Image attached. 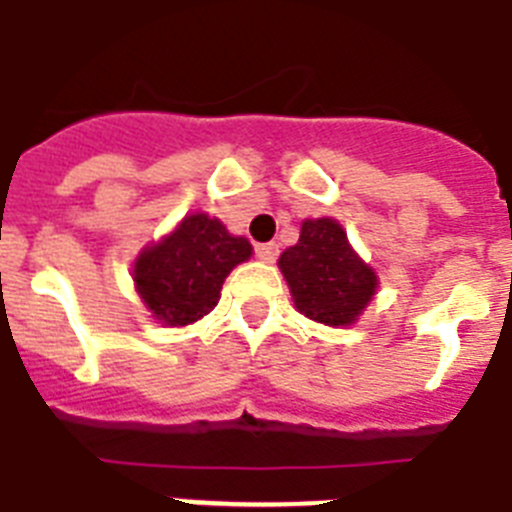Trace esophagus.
<instances>
[{
  "label": "esophagus",
  "mask_w": 512,
  "mask_h": 512,
  "mask_svg": "<svg viewBox=\"0 0 512 512\" xmlns=\"http://www.w3.org/2000/svg\"><path fill=\"white\" fill-rule=\"evenodd\" d=\"M255 252H257V257H260V260H263V263H276V257H278V244H276V242L257 244Z\"/></svg>",
  "instance_id": "esophagus-1"
}]
</instances>
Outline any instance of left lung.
<instances>
[{"instance_id": "left-lung-1", "label": "left lung", "mask_w": 512, "mask_h": 512, "mask_svg": "<svg viewBox=\"0 0 512 512\" xmlns=\"http://www.w3.org/2000/svg\"><path fill=\"white\" fill-rule=\"evenodd\" d=\"M294 305L310 321L352 326L376 294L378 278L357 257L334 218L302 223L299 242L278 257Z\"/></svg>"}]
</instances>
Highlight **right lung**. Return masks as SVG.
Returning <instances> with one entry per match:
<instances>
[{
    "label": "right lung",
    "instance_id": "1",
    "mask_svg": "<svg viewBox=\"0 0 512 512\" xmlns=\"http://www.w3.org/2000/svg\"><path fill=\"white\" fill-rule=\"evenodd\" d=\"M249 255L244 236L228 234L218 218L191 213L162 242L141 249L136 292L160 323L189 326L218 305L226 276Z\"/></svg>",
    "mask_w": 512,
    "mask_h": 512
}]
</instances>
